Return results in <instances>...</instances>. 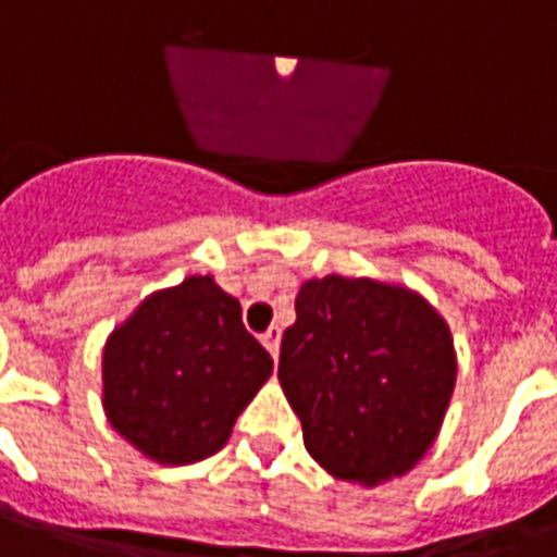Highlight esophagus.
<instances>
[{"mask_svg":"<svg viewBox=\"0 0 557 557\" xmlns=\"http://www.w3.org/2000/svg\"><path fill=\"white\" fill-rule=\"evenodd\" d=\"M280 338H283V335H280L277 326H271V330L265 332V335H262V347L269 349L271 358L280 356Z\"/></svg>","mask_w":557,"mask_h":557,"instance_id":"1","label":"esophagus"}]
</instances>
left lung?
Instances as JSON below:
<instances>
[{
  "instance_id": "obj_1",
  "label": "left lung",
  "mask_w": 557,
  "mask_h": 557,
  "mask_svg": "<svg viewBox=\"0 0 557 557\" xmlns=\"http://www.w3.org/2000/svg\"><path fill=\"white\" fill-rule=\"evenodd\" d=\"M295 312L277 379L306 450L347 483L407 474L436 440L457 381L445 321L407 288L338 274L304 283Z\"/></svg>"
}]
</instances>
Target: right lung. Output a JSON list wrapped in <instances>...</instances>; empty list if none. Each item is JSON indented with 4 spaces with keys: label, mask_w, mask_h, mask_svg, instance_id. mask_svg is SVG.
<instances>
[{
    "label": "right lung",
    "mask_w": 557,
    "mask_h": 557,
    "mask_svg": "<svg viewBox=\"0 0 557 557\" xmlns=\"http://www.w3.org/2000/svg\"><path fill=\"white\" fill-rule=\"evenodd\" d=\"M274 370L243 306L210 277L147 297L103 349V407L126 442L164 466L216 454Z\"/></svg>",
    "instance_id": "add662e5"
}]
</instances>
